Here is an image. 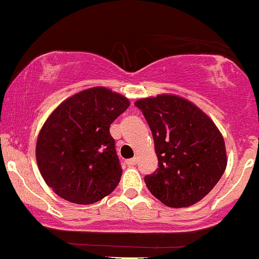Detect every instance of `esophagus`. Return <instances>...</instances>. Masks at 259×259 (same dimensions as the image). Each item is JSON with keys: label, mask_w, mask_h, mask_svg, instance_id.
<instances>
[{"label": "esophagus", "mask_w": 259, "mask_h": 259, "mask_svg": "<svg viewBox=\"0 0 259 259\" xmlns=\"http://www.w3.org/2000/svg\"><path fill=\"white\" fill-rule=\"evenodd\" d=\"M136 163H138V158H132V159L126 160V164L132 165V167H133V165H135Z\"/></svg>", "instance_id": "34e87169"}]
</instances>
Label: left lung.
Returning a JSON list of instances; mask_svg holds the SVG:
<instances>
[{
	"label": "left lung",
	"mask_w": 259,
	"mask_h": 259,
	"mask_svg": "<svg viewBox=\"0 0 259 259\" xmlns=\"http://www.w3.org/2000/svg\"><path fill=\"white\" fill-rule=\"evenodd\" d=\"M152 132L158 169L145 177L154 197L173 208L197 203L227 168L222 133L197 106L177 95L138 100Z\"/></svg>",
	"instance_id": "8db88e82"
}]
</instances>
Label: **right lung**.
Segmentation results:
<instances>
[{
    "label": "right lung",
    "instance_id": "1",
    "mask_svg": "<svg viewBox=\"0 0 259 259\" xmlns=\"http://www.w3.org/2000/svg\"><path fill=\"white\" fill-rule=\"evenodd\" d=\"M130 106L123 95L103 86L73 95L51 113L36 141V162L53 192L76 204L108 196L121 168L109 126Z\"/></svg>",
    "mask_w": 259,
    "mask_h": 259
}]
</instances>
